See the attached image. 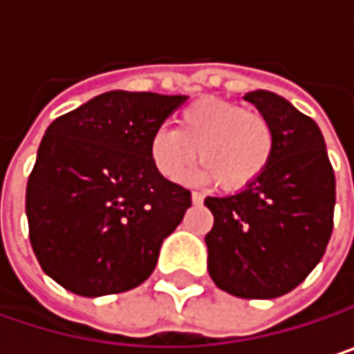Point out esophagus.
Returning a JSON list of instances; mask_svg holds the SVG:
<instances>
[{"label":"esophagus","instance_id":"obj_1","mask_svg":"<svg viewBox=\"0 0 354 354\" xmlns=\"http://www.w3.org/2000/svg\"><path fill=\"white\" fill-rule=\"evenodd\" d=\"M192 203H194V205H201V203H203V194L194 190V192H192Z\"/></svg>","mask_w":354,"mask_h":354}]
</instances>
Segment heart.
<instances>
[{
	"instance_id": "obj_1",
	"label": "heart",
	"mask_w": 354,
	"mask_h": 354,
	"mask_svg": "<svg viewBox=\"0 0 354 354\" xmlns=\"http://www.w3.org/2000/svg\"><path fill=\"white\" fill-rule=\"evenodd\" d=\"M274 147L270 120L254 108L219 98H203L178 116V129L160 127L149 139V158L170 182H182L198 162L196 180L223 190L248 186L268 166Z\"/></svg>"
}]
</instances>
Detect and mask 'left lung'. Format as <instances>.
<instances>
[{
    "label": "left lung",
    "instance_id": "left-lung-1",
    "mask_svg": "<svg viewBox=\"0 0 354 354\" xmlns=\"http://www.w3.org/2000/svg\"><path fill=\"white\" fill-rule=\"evenodd\" d=\"M272 124L268 166L238 194L207 196L215 285L242 299L289 293L316 268L334 227L336 180L314 118L272 92L244 96Z\"/></svg>",
    "mask_w": 354,
    "mask_h": 354
}]
</instances>
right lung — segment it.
Returning a JSON list of instances; mask_svg holds the SVG:
<instances>
[{
    "instance_id": "1",
    "label": "right lung",
    "mask_w": 354,
    "mask_h": 354,
    "mask_svg": "<svg viewBox=\"0 0 354 354\" xmlns=\"http://www.w3.org/2000/svg\"><path fill=\"white\" fill-rule=\"evenodd\" d=\"M184 102L116 90L48 124L26 186L28 234L40 268L67 291L124 293L153 272L192 201L156 170L149 139Z\"/></svg>"
}]
</instances>
